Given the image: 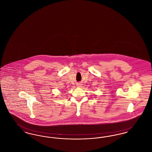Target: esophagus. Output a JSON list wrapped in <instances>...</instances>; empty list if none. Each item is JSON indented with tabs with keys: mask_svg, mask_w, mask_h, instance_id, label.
Returning <instances> with one entry per match:
<instances>
[{
	"mask_svg": "<svg viewBox=\"0 0 152 152\" xmlns=\"http://www.w3.org/2000/svg\"><path fill=\"white\" fill-rule=\"evenodd\" d=\"M80 86V84H79V86Z\"/></svg>",
	"mask_w": 152,
	"mask_h": 152,
	"instance_id": "34e87169",
	"label": "esophagus"
}]
</instances>
